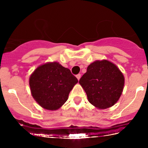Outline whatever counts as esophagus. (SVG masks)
I'll list each match as a JSON object with an SVG mask.
<instances>
[{"label":"esophagus","mask_w":148,"mask_h":148,"mask_svg":"<svg viewBox=\"0 0 148 148\" xmlns=\"http://www.w3.org/2000/svg\"><path fill=\"white\" fill-rule=\"evenodd\" d=\"M76 77H77V79H78V80H79V79H80V78H81V74H77V75L76 76Z\"/></svg>","instance_id":"34e87169"}]
</instances>
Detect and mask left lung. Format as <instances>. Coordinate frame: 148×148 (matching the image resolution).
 Returning <instances> with one entry per match:
<instances>
[{
	"label": "left lung",
	"instance_id": "1",
	"mask_svg": "<svg viewBox=\"0 0 148 148\" xmlns=\"http://www.w3.org/2000/svg\"><path fill=\"white\" fill-rule=\"evenodd\" d=\"M88 101L99 110L111 107L120 99L125 85V77L120 69L106 59L97 60L87 67L80 79Z\"/></svg>",
	"mask_w": 148,
	"mask_h": 148
}]
</instances>
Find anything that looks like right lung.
Returning <instances> with one entry per match:
<instances>
[{"label": "right lung", "mask_w": 148, "mask_h": 148, "mask_svg": "<svg viewBox=\"0 0 148 148\" xmlns=\"http://www.w3.org/2000/svg\"><path fill=\"white\" fill-rule=\"evenodd\" d=\"M77 79L59 62H47L38 66L31 74L29 86L31 95L41 107L56 110L68 99Z\"/></svg>", "instance_id": "right-lung-1"}]
</instances>
